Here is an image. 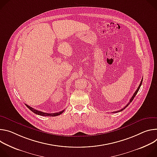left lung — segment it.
Masks as SVG:
<instances>
[{
  "mask_svg": "<svg viewBox=\"0 0 157 157\" xmlns=\"http://www.w3.org/2000/svg\"><path fill=\"white\" fill-rule=\"evenodd\" d=\"M142 81H143V78H142V80H141V82H140V85H139V86H138V87L137 88V89H136V90L135 91V92L134 93V94H133V95L132 97V98H130V101L127 103V105H126V106H125L124 107V108H123V109H121V110H118V111H117V112H113V113H117V112H121L122 110H124L127 107H128V105L132 101V100H133V98H135V95L137 94V93H138V90H139V89H140V86H141V85H142Z\"/></svg>",
  "mask_w": 157,
  "mask_h": 157,
  "instance_id": "1",
  "label": "left lung"
}]
</instances>
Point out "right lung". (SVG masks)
I'll return each instance as SVG.
<instances>
[{"label":"right lung","mask_w":157,"mask_h":157,"mask_svg":"<svg viewBox=\"0 0 157 157\" xmlns=\"http://www.w3.org/2000/svg\"><path fill=\"white\" fill-rule=\"evenodd\" d=\"M25 105L27 107V108H29L32 112H33L34 113H36L37 115H41V116H47V117H55V116H58L60 114H62L65 110H62L59 112H57V113H45V112H42L41 111H39L37 110H36L33 109L32 107L29 106L28 105H27V104H25Z\"/></svg>","instance_id":"right-lung-1"}]
</instances>
